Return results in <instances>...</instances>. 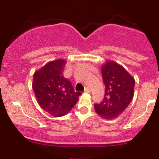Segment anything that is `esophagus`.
I'll list each match as a JSON object with an SVG mask.
<instances>
[{
    "label": "esophagus",
    "mask_w": 159,
    "mask_h": 159,
    "mask_svg": "<svg viewBox=\"0 0 159 159\" xmlns=\"http://www.w3.org/2000/svg\"><path fill=\"white\" fill-rule=\"evenodd\" d=\"M84 92L85 93H90V89L88 87H86L84 88Z\"/></svg>",
    "instance_id": "1"
}]
</instances>
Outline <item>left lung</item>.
<instances>
[{"label": "left lung", "instance_id": "8db88e82", "mask_svg": "<svg viewBox=\"0 0 159 159\" xmlns=\"http://www.w3.org/2000/svg\"><path fill=\"white\" fill-rule=\"evenodd\" d=\"M101 69L105 86V97L94 107L97 114L110 120L119 116L132 102L135 81L123 66L113 61H107Z\"/></svg>", "mask_w": 159, "mask_h": 159}]
</instances>
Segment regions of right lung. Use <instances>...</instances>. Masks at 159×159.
Segmentation results:
<instances>
[{"label":"right lung","instance_id":"1","mask_svg":"<svg viewBox=\"0 0 159 159\" xmlns=\"http://www.w3.org/2000/svg\"><path fill=\"white\" fill-rule=\"evenodd\" d=\"M66 61L57 59L47 63L34 74L32 87L37 102L54 116H64L77 103L81 92H75L63 72Z\"/></svg>","mask_w":159,"mask_h":159}]
</instances>
